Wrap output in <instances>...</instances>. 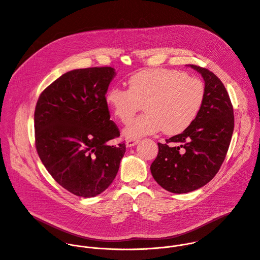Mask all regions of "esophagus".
I'll list each match as a JSON object with an SVG mask.
<instances>
[{"instance_id":"1","label":"esophagus","mask_w":260,"mask_h":260,"mask_svg":"<svg viewBox=\"0 0 260 260\" xmlns=\"http://www.w3.org/2000/svg\"><path fill=\"white\" fill-rule=\"evenodd\" d=\"M140 142V139H128L126 141V146L127 147H133L135 145H137Z\"/></svg>"}]
</instances>
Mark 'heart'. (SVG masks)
Listing matches in <instances>:
<instances>
[{
    "label": "heart",
    "instance_id": "obj_1",
    "mask_svg": "<svg viewBox=\"0 0 260 260\" xmlns=\"http://www.w3.org/2000/svg\"><path fill=\"white\" fill-rule=\"evenodd\" d=\"M205 100V85L201 79L175 70H145L129 77L127 90L112 87L105 101L114 116L127 123L141 109L145 113L124 129L131 139L154 134L160 129L177 135L197 118Z\"/></svg>",
    "mask_w": 260,
    "mask_h": 260
}]
</instances>
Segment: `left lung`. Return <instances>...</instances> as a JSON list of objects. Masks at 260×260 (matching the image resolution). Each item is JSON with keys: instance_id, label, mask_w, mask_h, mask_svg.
I'll list each match as a JSON object with an SVG mask.
<instances>
[{"instance_id": "1", "label": "left lung", "mask_w": 260, "mask_h": 260, "mask_svg": "<svg viewBox=\"0 0 260 260\" xmlns=\"http://www.w3.org/2000/svg\"><path fill=\"white\" fill-rule=\"evenodd\" d=\"M192 69L205 80V100L194 121L165 144L157 143L158 154L150 170L154 180L173 193L201 188L218 173L232 141L235 116L229 92L211 71Z\"/></svg>"}]
</instances>
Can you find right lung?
Returning <instances> with one entry per match:
<instances>
[{"instance_id": "obj_1", "label": "right lung", "mask_w": 260, "mask_h": 260, "mask_svg": "<svg viewBox=\"0 0 260 260\" xmlns=\"http://www.w3.org/2000/svg\"><path fill=\"white\" fill-rule=\"evenodd\" d=\"M114 76L111 67L67 72L36 105L37 152L52 178L77 197L93 198L106 190L125 153L124 142L107 145L120 136L105 101Z\"/></svg>"}]
</instances>
